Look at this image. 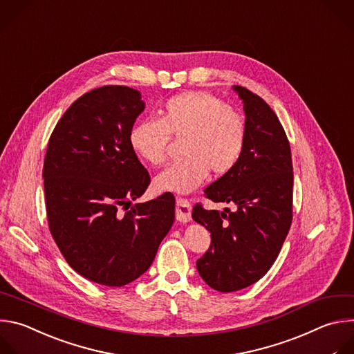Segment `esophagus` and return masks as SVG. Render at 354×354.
Listing matches in <instances>:
<instances>
[{
    "label": "esophagus",
    "mask_w": 354,
    "mask_h": 354,
    "mask_svg": "<svg viewBox=\"0 0 354 354\" xmlns=\"http://www.w3.org/2000/svg\"><path fill=\"white\" fill-rule=\"evenodd\" d=\"M191 210L192 206L188 202V199L184 198H177L176 203V219L181 223H187L191 221Z\"/></svg>",
    "instance_id": "obj_1"
}]
</instances>
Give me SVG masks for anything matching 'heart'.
<instances>
[{"instance_id":"obj_1","label":"heart","mask_w":354,"mask_h":354,"mask_svg":"<svg viewBox=\"0 0 354 354\" xmlns=\"http://www.w3.org/2000/svg\"><path fill=\"white\" fill-rule=\"evenodd\" d=\"M170 135L183 139L181 160L155 178L158 191L188 194L198 188L209 171L229 174L243 158L247 140L244 117L209 92L189 91L170 97L160 120H144L131 128L129 147L147 163L166 160Z\"/></svg>"}]
</instances>
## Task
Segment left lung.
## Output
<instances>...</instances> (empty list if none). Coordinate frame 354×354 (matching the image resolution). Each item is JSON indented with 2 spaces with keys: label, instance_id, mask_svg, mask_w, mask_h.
<instances>
[{
  "label": "left lung",
  "instance_id": "8db88e82",
  "mask_svg": "<svg viewBox=\"0 0 354 354\" xmlns=\"http://www.w3.org/2000/svg\"><path fill=\"white\" fill-rule=\"evenodd\" d=\"M244 104L247 140L243 158L226 176L205 188L214 202H233L230 212L206 210L192 219L210 233V247L196 261L201 277L222 293L258 281L276 261L293 219L290 144L277 115L258 95L233 86Z\"/></svg>",
  "mask_w": 354,
  "mask_h": 354
}]
</instances>
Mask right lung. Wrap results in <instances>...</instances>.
Masks as SVG:
<instances>
[{
  "label": "right lung",
  "mask_w": 354,
  "mask_h": 354,
  "mask_svg": "<svg viewBox=\"0 0 354 354\" xmlns=\"http://www.w3.org/2000/svg\"><path fill=\"white\" fill-rule=\"evenodd\" d=\"M144 109L132 88L93 89L59 118L44 158L50 233L71 268L109 288L144 274L174 222L170 192L131 205L151 183L129 147L131 128Z\"/></svg>",
  "instance_id": "obj_1"
}]
</instances>
